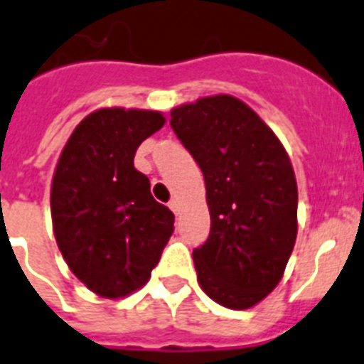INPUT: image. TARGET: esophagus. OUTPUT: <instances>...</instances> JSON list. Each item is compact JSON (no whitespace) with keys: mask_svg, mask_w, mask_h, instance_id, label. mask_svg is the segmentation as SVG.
Instances as JSON below:
<instances>
[{"mask_svg":"<svg viewBox=\"0 0 364 364\" xmlns=\"http://www.w3.org/2000/svg\"><path fill=\"white\" fill-rule=\"evenodd\" d=\"M168 207H170L176 215H179V201H177L176 198H172V200L168 201Z\"/></svg>","mask_w":364,"mask_h":364,"instance_id":"obj_1","label":"esophagus"}]
</instances>
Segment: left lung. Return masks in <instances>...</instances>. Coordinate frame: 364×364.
Here are the masks:
<instances>
[{"instance_id": "obj_1", "label": "left lung", "mask_w": 364, "mask_h": 364, "mask_svg": "<svg viewBox=\"0 0 364 364\" xmlns=\"http://www.w3.org/2000/svg\"><path fill=\"white\" fill-rule=\"evenodd\" d=\"M170 116L205 179L210 233L192 252L198 281L216 304L248 309L276 289L294 248L298 188L289 155L237 97H203Z\"/></svg>"}]
</instances>
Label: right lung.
Segmentation results:
<instances>
[{"mask_svg": "<svg viewBox=\"0 0 364 364\" xmlns=\"http://www.w3.org/2000/svg\"><path fill=\"white\" fill-rule=\"evenodd\" d=\"M163 125L154 111L92 112L55 170V239L70 270L105 298L144 285L173 233V213L155 201L149 179L133 164L139 146Z\"/></svg>", "mask_w": 364, "mask_h": 364, "instance_id": "right-lung-1", "label": "right lung"}]
</instances>
